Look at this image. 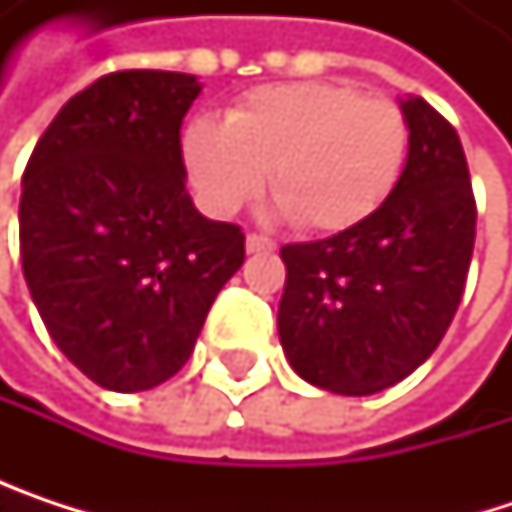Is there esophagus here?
<instances>
[{"label": "esophagus", "instance_id": "34e87169", "mask_svg": "<svg viewBox=\"0 0 512 512\" xmlns=\"http://www.w3.org/2000/svg\"><path fill=\"white\" fill-rule=\"evenodd\" d=\"M272 249H275V243H272L269 237H260V234H249V237H246V252H249V255L272 252Z\"/></svg>", "mask_w": 512, "mask_h": 512}]
</instances>
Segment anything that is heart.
<instances>
[{
  "label": "heart",
  "instance_id": "1",
  "mask_svg": "<svg viewBox=\"0 0 512 512\" xmlns=\"http://www.w3.org/2000/svg\"><path fill=\"white\" fill-rule=\"evenodd\" d=\"M406 151L409 124L397 103L320 79L263 85L225 124L201 115L183 133L192 186L213 216L252 204L269 174L281 213L311 234L347 231L376 213Z\"/></svg>",
  "mask_w": 512,
  "mask_h": 512
}]
</instances>
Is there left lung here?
I'll use <instances>...</instances> for the list:
<instances>
[{
  "instance_id": "obj_1",
  "label": "left lung",
  "mask_w": 512,
  "mask_h": 512,
  "mask_svg": "<svg viewBox=\"0 0 512 512\" xmlns=\"http://www.w3.org/2000/svg\"><path fill=\"white\" fill-rule=\"evenodd\" d=\"M409 156L385 204L353 228L281 249L278 338L290 367L332 394L406 379L445 338L474 249V195L457 130L421 97L400 100Z\"/></svg>"
}]
</instances>
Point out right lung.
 Here are the masks:
<instances>
[{
    "label": "right lung",
    "instance_id": "obj_1",
    "mask_svg": "<svg viewBox=\"0 0 512 512\" xmlns=\"http://www.w3.org/2000/svg\"><path fill=\"white\" fill-rule=\"evenodd\" d=\"M198 94L189 73L100 76L61 106L23 174L32 302L55 347L109 391L171 379L246 257L243 231L186 192L180 124Z\"/></svg>",
    "mask_w": 512,
    "mask_h": 512
}]
</instances>
